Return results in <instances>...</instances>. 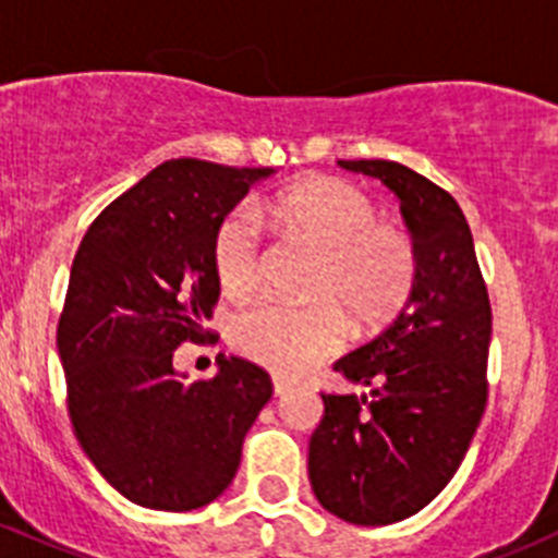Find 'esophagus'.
Returning <instances> with one entry per match:
<instances>
[{
	"instance_id": "obj_1",
	"label": "esophagus",
	"mask_w": 558,
	"mask_h": 558,
	"mask_svg": "<svg viewBox=\"0 0 558 558\" xmlns=\"http://www.w3.org/2000/svg\"><path fill=\"white\" fill-rule=\"evenodd\" d=\"M272 388H275V397H283V393H289L294 385H291L289 379H283V377H272Z\"/></svg>"
}]
</instances>
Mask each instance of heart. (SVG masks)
Listing matches in <instances>:
<instances>
[{
    "label": "heart",
    "mask_w": 558,
    "mask_h": 558,
    "mask_svg": "<svg viewBox=\"0 0 558 558\" xmlns=\"http://www.w3.org/2000/svg\"><path fill=\"white\" fill-rule=\"evenodd\" d=\"M278 220L322 250L308 305L262 303L233 322L231 341L247 361L296 377L341 347L343 316L377 327L404 308L418 278V253L402 228L379 222V208L350 181L305 179L269 203ZM220 289L244 300L262 283V222L253 206L231 208L211 236Z\"/></svg>",
    "instance_id": "1"
}]
</instances>
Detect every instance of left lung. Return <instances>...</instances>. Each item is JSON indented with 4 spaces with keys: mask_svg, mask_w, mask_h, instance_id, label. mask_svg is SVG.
<instances>
[{
    "mask_svg": "<svg viewBox=\"0 0 558 558\" xmlns=\"http://www.w3.org/2000/svg\"><path fill=\"white\" fill-rule=\"evenodd\" d=\"M397 192L418 253L402 314L336 361L368 393H322L308 476L327 512L388 525L421 512L460 468L487 408L493 311L454 197L388 159L338 161Z\"/></svg>",
    "mask_w": 558,
    "mask_h": 558,
    "instance_id": "8db88e82",
    "label": "left lung"
}]
</instances>
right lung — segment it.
Listing matches in <instances>:
<instances>
[{"instance_id":"1","label":"right lung","mask_w":558,"mask_h":558,"mask_svg":"<svg viewBox=\"0 0 558 558\" xmlns=\"http://www.w3.org/2000/svg\"><path fill=\"white\" fill-rule=\"evenodd\" d=\"M269 173L165 161L104 208L74 255L57 325L68 415L98 473L140 507L215 501L272 399L269 374L244 357L220 355V372L195 383L173 368L181 343L208 336L220 300L217 222Z\"/></svg>"}]
</instances>
